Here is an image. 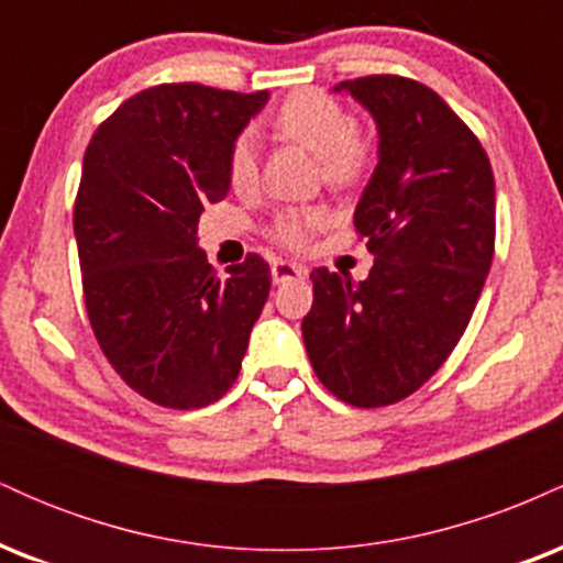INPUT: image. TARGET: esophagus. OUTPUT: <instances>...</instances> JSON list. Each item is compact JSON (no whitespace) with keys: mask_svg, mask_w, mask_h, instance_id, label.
<instances>
[{"mask_svg":"<svg viewBox=\"0 0 563 563\" xmlns=\"http://www.w3.org/2000/svg\"><path fill=\"white\" fill-rule=\"evenodd\" d=\"M303 275H307V269H303L301 264H294V262H283V260L273 262V283H286V280H296V277H303Z\"/></svg>","mask_w":563,"mask_h":563,"instance_id":"1","label":"esophagus"}]
</instances>
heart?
Wrapping results in <instances>:
<instances>
[{"mask_svg": "<svg viewBox=\"0 0 563 563\" xmlns=\"http://www.w3.org/2000/svg\"><path fill=\"white\" fill-rule=\"evenodd\" d=\"M283 137L299 142L320 158L322 177L333 187H349L365 177L373 145L354 129V119L341 102L322 92H299L283 102L275 115ZM228 179L235 192L254 190L260 179V145L254 132L238 134L228 156ZM322 222L318 209H288L275 217L273 235L288 249H301L309 232Z\"/></svg>", "mask_w": 563, "mask_h": 563, "instance_id": "b5f03b06", "label": "heart"}]
</instances>
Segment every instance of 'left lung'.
Returning <instances> with one entry per match:
<instances>
[{
	"label": "left lung",
	"instance_id": "8db88e82",
	"mask_svg": "<svg viewBox=\"0 0 563 563\" xmlns=\"http://www.w3.org/2000/svg\"><path fill=\"white\" fill-rule=\"evenodd\" d=\"M378 129V164L354 209L371 275L314 269L301 320L328 391L384 407L429 380L461 341L495 251V177L474 132L434 89L402 76L335 84Z\"/></svg>",
	"mask_w": 563,
	"mask_h": 563
}]
</instances>
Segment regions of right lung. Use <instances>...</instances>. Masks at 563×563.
I'll use <instances>...</instances> for the list:
<instances>
[{
    "label": "right lung",
    "instance_id": "add662e5",
    "mask_svg": "<svg viewBox=\"0 0 563 563\" xmlns=\"http://www.w3.org/2000/svg\"><path fill=\"white\" fill-rule=\"evenodd\" d=\"M267 100L161 84L119 106L84 153L74 232L89 322L115 373L161 407L228 394L269 296L262 256L219 277L198 249L203 206L230 192L232 142Z\"/></svg>",
    "mask_w": 563,
    "mask_h": 563
}]
</instances>
